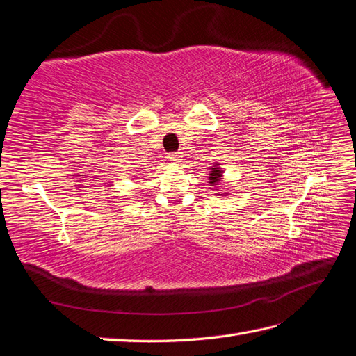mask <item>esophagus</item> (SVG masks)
Segmentation results:
<instances>
[{
    "label": "esophagus",
    "instance_id": "34e87169",
    "mask_svg": "<svg viewBox=\"0 0 356 356\" xmlns=\"http://www.w3.org/2000/svg\"><path fill=\"white\" fill-rule=\"evenodd\" d=\"M168 160H169L170 163H179V160H181V155H179V154H177V152H172V154H169Z\"/></svg>",
    "mask_w": 356,
    "mask_h": 356
}]
</instances>
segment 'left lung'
Instances as JSON below:
<instances>
[{
	"mask_svg": "<svg viewBox=\"0 0 356 356\" xmlns=\"http://www.w3.org/2000/svg\"><path fill=\"white\" fill-rule=\"evenodd\" d=\"M220 175H222V172H220V168H213L211 173H210V184H216L218 181L220 179Z\"/></svg>",
	"mask_w": 356,
	"mask_h": 356,
	"instance_id": "8db88e82",
	"label": "left lung"
}]
</instances>
